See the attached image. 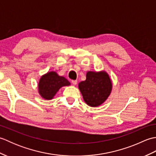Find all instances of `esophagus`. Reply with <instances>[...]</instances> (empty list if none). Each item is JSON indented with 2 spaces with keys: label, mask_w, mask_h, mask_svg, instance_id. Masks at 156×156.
I'll return each instance as SVG.
<instances>
[{
  "label": "esophagus",
  "mask_w": 156,
  "mask_h": 156,
  "mask_svg": "<svg viewBox=\"0 0 156 156\" xmlns=\"http://www.w3.org/2000/svg\"><path fill=\"white\" fill-rule=\"evenodd\" d=\"M77 82H78V81H77V80H72V83L74 84V85H76V84H77Z\"/></svg>",
  "instance_id": "esophagus-1"
}]
</instances>
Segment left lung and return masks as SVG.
I'll return each instance as SVG.
<instances>
[{
	"instance_id": "left-lung-1",
	"label": "left lung",
	"mask_w": 156,
	"mask_h": 156,
	"mask_svg": "<svg viewBox=\"0 0 156 156\" xmlns=\"http://www.w3.org/2000/svg\"><path fill=\"white\" fill-rule=\"evenodd\" d=\"M84 102L92 107L107 100L112 90L111 79L105 72H88L87 79L78 84Z\"/></svg>"
}]
</instances>
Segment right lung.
I'll return each mask as SVG.
<instances>
[{"instance_id":"right-lung-1","label":"right lung","mask_w":156,"mask_h":156,"mask_svg":"<svg viewBox=\"0 0 156 156\" xmlns=\"http://www.w3.org/2000/svg\"><path fill=\"white\" fill-rule=\"evenodd\" d=\"M70 84L69 82L63 76H59L55 72H50L42 76L39 82V93L41 97L50 100L54 98L59 89Z\"/></svg>"}]
</instances>
